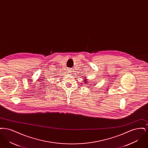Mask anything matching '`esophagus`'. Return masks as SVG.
<instances>
[{"mask_svg": "<svg viewBox=\"0 0 148 148\" xmlns=\"http://www.w3.org/2000/svg\"><path fill=\"white\" fill-rule=\"evenodd\" d=\"M68 73H71V69L68 70Z\"/></svg>", "mask_w": 148, "mask_h": 148, "instance_id": "1", "label": "esophagus"}]
</instances>
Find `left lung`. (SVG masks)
<instances>
[{
    "label": "left lung",
    "mask_w": 148,
    "mask_h": 148,
    "mask_svg": "<svg viewBox=\"0 0 148 148\" xmlns=\"http://www.w3.org/2000/svg\"><path fill=\"white\" fill-rule=\"evenodd\" d=\"M85 82H86V80H85ZM88 85V86H89V84H88V85Z\"/></svg>",
    "instance_id": "1"
}]
</instances>
